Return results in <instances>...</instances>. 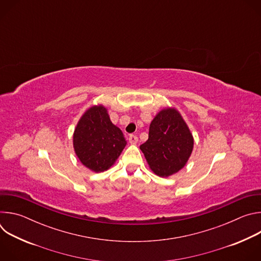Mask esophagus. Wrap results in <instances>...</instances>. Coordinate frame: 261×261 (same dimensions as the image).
Masks as SVG:
<instances>
[{
  "label": "esophagus",
  "mask_w": 261,
  "mask_h": 261,
  "mask_svg": "<svg viewBox=\"0 0 261 261\" xmlns=\"http://www.w3.org/2000/svg\"><path fill=\"white\" fill-rule=\"evenodd\" d=\"M137 141H138V138H137L136 135H130V136H129V142H130L131 144H136Z\"/></svg>",
  "instance_id": "1"
}]
</instances>
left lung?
<instances>
[{
	"label": "left lung",
	"instance_id": "1",
	"mask_svg": "<svg viewBox=\"0 0 261 261\" xmlns=\"http://www.w3.org/2000/svg\"><path fill=\"white\" fill-rule=\"evenodd\" d=\"M193 145V135L179 111L165 107L151 122L148 139L139 148L151 170L158 176L168 177L187 164Z\"/></svg>",
	"mask_w": 261,
	"mask_h": 261
}]
</instances>
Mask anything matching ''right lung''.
Listing matches in <instances>:
<instances>
[{"instance_id":"right-lung-1","label":"right lung","mask_w":261,"mask_h":261,"mask_svg":"<svg viewBox=\"0 0 261 261\" xmlns=\"http://www.w3.org/2000/svg\"><path fill=\"white\" fill-rule=\"evenodd\" d=\"M126 144L122 130L110 121L102 104L89 107L74 129V152L82 164L94 172L113 166Z\"/></svg>"}]
</instances>
